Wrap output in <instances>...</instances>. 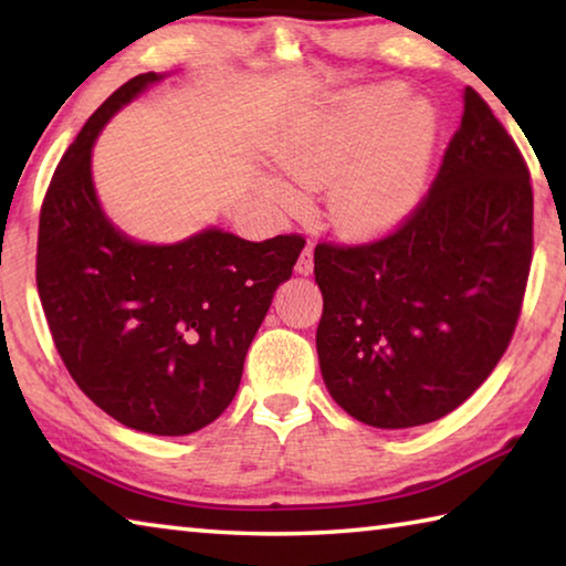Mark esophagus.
<instances>
[{
  "instance_id": "1",
  "label": "esophagus",
  "mask_w": 566,
  "mask_h": 566,
  "mask_svg": "<svg viewBox=\"0 0 566 566\" xmlns=\"http://www.w3.org/2000/svg\"><path fill=\"white\" fill-rule=\"evenodd\" d=\"M294 270H296V274H304V276L312 274V270H314V254H312V247L310 244L302 249V254H300V260H296Z\"/></svg>"
}]
</instances>
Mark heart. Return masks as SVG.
<instances>
[{
    "label": "heart",
    "instance_id": "obj_1",
    "mask_svg": "<svg viewBox=\"0 0 566 566\" xmlns=\"http://www.w3.org/2000/svg\"><path fill=\"white\" fill-rule=\"evenodd\" d=\"M439 137L437 112L401 84H377L306 114L274 134L272 161L302 189L327 187V219L339 234L371 239L399 227L427 191ZM282 207L296 189L274 181Z\"/></svg>",
    "mask_w": 566,
    "mask_h": 566
}]
</instances>
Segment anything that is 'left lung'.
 I'll use <instances>...</instances> for the list:
<instances>
[{"instance_id":"left-lung-1","label":"left lung","mask_w":566,"mask_h":566,"mask_svg":"<svg viewBox=\"0 0 566 566\" xmlns=\"http://www.w3.org/2000/svg\"><path fill=\"white\" fill-rule=\"evenodd\" d=\"M532 214L520 149L467 87L462 124L415 214L379 242L314 249L332 399L369 427L407 429L472 397L520 319Z\"/></svg>"}]
</instances>
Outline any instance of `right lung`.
Wrapping results in <instances>:
<instances>
[{"label": "right lung", "instance_id": "obj_1", "mask_svg": "<svg viewBox=\"0 0 566 566\" xmlns=\"http://www.w3.org/2000/svg\"><path fill=\"white\" fill-rule=\"evenodd\" d=\"M165 76L122 84L64 151L40 214L36 290L54 347L94 405L137 432L185 437L232 405L249 344L304 239L247 242L207 227L147 244L109 222L92 147L114 114Z\"/></svg>", "mask_w": 566, "mask_h": 566}]
</instances>
